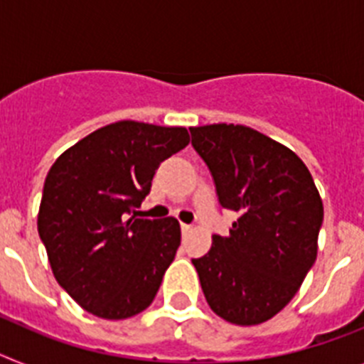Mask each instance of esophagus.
I'll return each mask as SVG.
<instances>
[{"label":"esophagus","mask_w":364,"mask_h":364,"mask_svg":"<svg viewBox=\"0 0 364 364\" xmlns=\"http://www.w3.org/2000/svg\"><path fill=\"white\" fill-rule=\"evenodd\" d=\"M181 231H183V235L191 233V231H192V225H191V224H181Z\"/></svg>","instance_id":"1"}]
</instances>
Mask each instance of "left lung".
Masks as SVG:
<instances>
[{"mask_svg":"<svg viewBox=\"0 0 364 364\" xmlns=\"http://www.w3.org/2000/svg\"><path fill=\"white\" fill-rule=\"evenodd\" d=\"M220 205L239 218L229 235L192 259L201 291L220 318L255 326L294 298L316 261L323 205L294 151L246 125L191 127Z\"/></svg>","mask_w":364,"mask_h":364,"instance_id":"left-lung-1","label":"left lung"}]
</instances>
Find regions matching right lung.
Masks as SVG:
<instances>
[{"label": "right lung", "instance_id": "right-lung-1", "mask_svg": "<svg viewBox=\"0 0 364 364\" xmlns=\"http://www.w3.org/2000/svg\"><path fill=\"white\" fill-rule=\"evenodd\" d=\"M191 142L185 127L124 120L66 149L46 176L38 235L64 291L100 318L142 313L181 244L176 218L131 216L155 170Z\"/></svg>", "mask_w": 364, "mask_h": 364}]
</instances>
